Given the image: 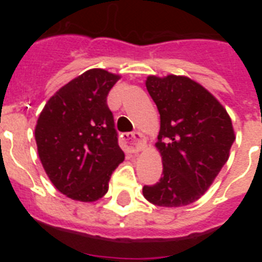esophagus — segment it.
I'll return each instance as SVG.
<instances>
[{
    "label": "esophagus",
    "mask_w": 262,
    "mask_h": 262,
    "mask_svg": "<svg viewBox=\"0 0 262 262\" xmlns=\"http://www.w3.org/2000/svg\"><path fill=\"white\" fill-rule=\"evenodd\" d=\"M122 144L133 154H138L145 148V139L140 133H127L122 135Z\"/></svg>",
    "instance_id": "34e87169"
}]
</instances>
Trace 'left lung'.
Segmentation results:
<instances>
[{"mask_svg": "<svg viewBox=\"0 0 262 262\" xmlns=\"http://www.w3.org/2000/svg\"><path fill=\"white\" fill-rule=\"evenodd\" d=\"M148 93L160 113L156 147L163 177L143 187L147 201L181 207L200 200L230 157L235 142L232 122L221 102L185 76H148Z\"/></svg>", "mask_w": 262, "mask_h": 262, "instance_id": "1", "label": "left lung"}]
</instances>
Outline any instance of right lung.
<instances>
[{"label": "right lung", "mask_w": 262, "mask_h": 262, "mask_svg": "<svg viewBox=\"0 0 262 262\" xmlns=\"http://www.w3.org/2000/svg\"><path fill=\"white\" fill-rule=\"evenodd\" d=\"M119 78L105 69H89L60 88L38 118L41 165L53 186L72 200L102 198L124 160L107 106L108 92Z\"/></svg>", "instance_id": "right-lung-1"}]
</instances>
